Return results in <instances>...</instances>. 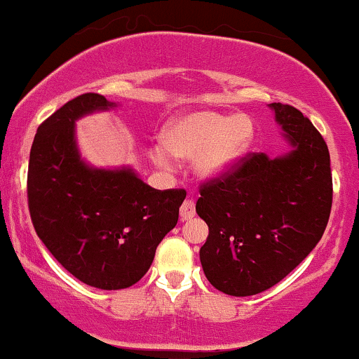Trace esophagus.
Segmentation results:
<instances>
[{
	"instance_id": "esophagus-1",
	"label": "esophagus",
	"mask_w": 359,
	"mask_h": 359,
	"mask_svg": "<svg viewBox=\"0 0 359 359\" xmlns=\"http://www.w3.org/2000/svg\"><path fill=\"white\" fill-rule=\"evenodd\" d=\"M194 215H196V204H194V201H184V204L180 205V219L182 221H189V219H192Z\"/></svg>"
}]
</instances>
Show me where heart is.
I'll return each mask as SVG.
<instances>
[{"instance_id":"1","label":"heart","mask_w":359,"mask_h":359,"mask_svg":"<svg viewBox=\"0 0 359 359\" xmlns=\"http://www.w3.org/2000/svg\"><path fill=\"white\" fill-rule=\"evenodd\" d=\"M254 133L252 120L244 114L191 111L168 120L162 128V147H154L150 157L161 167H170L172 157H194V172L201 179H219L244 157Z\"/></svg>"}]
</instances>
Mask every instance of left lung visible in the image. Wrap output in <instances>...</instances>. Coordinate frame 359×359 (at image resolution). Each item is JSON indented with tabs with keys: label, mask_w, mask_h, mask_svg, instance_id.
<instances>
[{
	"label": "left lung",
	"mask_w": 359,
	"mask_h": 359,
	"mask_svg": "<svg viewBox=\"0 0 359 359\" xmlns=\"http://www.w3.org/2000/svg\"><path fill=\"white\" fill-rule=\"evenodd\" d=\"M291 150L249 154L201 187L196 210L209 226L201 264L215 289L252 296L273 287L316 248L330 219V150L309 118L271 103Z\"/></svg>",
	"instance_id": "1"
}]
</instances>
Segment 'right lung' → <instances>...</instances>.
Segmentation results:
<instances>
[{"instance_id":"add662e5","label":"right lung","mask_w":359,"mask_h":359,"mask_svg":"<svg viewBox=\"0 0 359 359\" xmlns=\"http://www.w3.org/2000/svg\"><path fill=\"white\" fill-rule=\"evenodd\" d=\"M115 107L98 93L67 102L38 127L28 163L38 237L68 273L105 291L144 278L185 198L184 189H152L130 167L97 168L81 158L75 122Z\"/></svg>"}]
</instances>
